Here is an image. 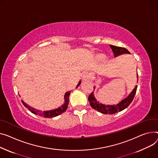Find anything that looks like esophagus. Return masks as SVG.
Returning <instances> with one entry per match:
<instances>
[{
    "label": "esophagus",
    "mask_w": 158,
    "mask_h": 158,
    "mask_svg": "<svg viewBox=\"0 0 158 158\" xmlns=\"http://www.w3.org/2000/svg\"><path fill=\"white\" fill-rule=\"evenodd\" d=\"M89 78H90V73L88 71L84 72L83 73H82V80L85 81H87L89 79Z\"/></svg>",
    "instance_id": "esophagus-1"
}]
</instances>
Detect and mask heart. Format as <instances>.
I'll use <instances>...</instances> for the list:
<instances>
[{
  "mask_svg": "<svg viewBox=\"0 0 158 158\" xmlns=\"http://www.w3.org/2000/svg\"><path fill=\"white\" fill-rule=\"evenodd\" d=\"M99 58H100V60H104V56H99Z\"/></svg>",
  "mask_w": 158,
  "mask_h": 158,
  "instance_id": "b5f03b06",
  "label": "heart"
}]
</instances>
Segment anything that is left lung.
<instances>
[{"mask_svg":"<svg viewBox=\"0 0 158 158\" xmlns=\"http://www.w3.org/2000/svg\"><path fill=\"white\" fill-rule=\"evenodd\" d=\"M110 47L111 48L114 52L115 57H117L123 54H130V52L126 48L115 46L112 45H110ZM136 77H137L138 79V73ZM94 89H95V87H94ZM136 89H137V86H135L132 91L129 94V95L116 105H106L100 103L97 100L96 98L94 97L93 91L88 97V100L92 108L97 110L98 112L104 114H113L116 112L122 111L123 110L125 109L129 106V105L131 103L134 98Z\"/></svg>","mask_w":158,"mask_h":158,"instance_id":"obj_1","label":"left lung"}]
</instances>
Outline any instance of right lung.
Listing matches in <instances>:
<instances>
[{"label":"right lung","instance_id":"right-lung-1","mask_svg":"<svg viewBox=\"0 0 158 158\" xmlns=\"http://www.w3.org/2000/svg\"><path fill=\"white\" fill-rule=\"evenodd\" d=\"M81 81H79L78 85L76 86V88H78V86H79V85H81ZM71 91H67L65 93V95H64V103L60 107L55 109H52V110H47V111H41L40 110H37L35 109V108H33L32 107H30V106H28V104H27L25 102H24L22 100V102L23 103V104L24 105V106L27 108L31 113L37 114L40 115V116L44 117L46 118H54L56 116H58V115H60L61 114L64 113V112L66 111L67 107H68V105L69 103V96L70 94Z\"/></svg>","mask_w":158,"mask_h":158}]
</instances>
